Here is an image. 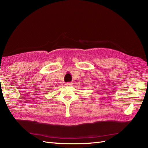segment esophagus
Listing matches in <instances>:
<instances>
[{
    "instance_id": "obj_1",
    "label": "esophagus",
    "mask_w": 148,
    "mask_h": 148,
    "mask_svg": "<svg viewBox=\"0 0 148 148\" xmlns=\"http://www.w3.org/2000/svg\"><path fill=\"white\" fill-rule=\"evenodd\" d=\"M66 85L67 86H69L72 85V83L71 82H67L66 84Z\"/></svg>"
}]
</instances>
